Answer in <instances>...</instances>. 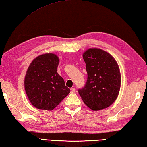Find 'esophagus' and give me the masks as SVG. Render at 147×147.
I'll use <instances>...</instances> for the list:
<instances>
[{
  "mask_svg": "<svg viewBox=\"0 0 147 147\" xmlns=\"http://www.w3.org/2000/svg\"><path fill=\"white\" fill-rule=\"evenodd\" d=\"M74 92H75V89H74V88H73V87L71 88V93H73Z\"/></svg>",
  "mask_w": 147,
  "mask_h": 147,
  "instance_id": "obj_1",
  "label": "esophagus"
}]
</instances>
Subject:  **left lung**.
I'll list each match as a JSON object with an SVG mask.
<instances>
[{"mask_svg":"<svg viewBox=\"0 0 147 147\" xmlns=\"http://www.w3.org/2000/svg\"><path fill=\"white\" fill-rule=\"evenodd\" d=\"M87 80L78 90L84 103L92 111L111 105L118 96L121 73L118 63L109 53L99 48H89L83 53Z\"/></svg>","mask_w":147,"mask_h":147,"instance_id":"obj_1","label":"left lung"}]
</instances>
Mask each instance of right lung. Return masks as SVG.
Here are the masks:
<instances>
[{
    "label": "right lung",
    "mask_w": 147,
    "mask_h": 147,
    "mask_svg": "<svg viewBox=\"0 0 147 147\" xmlns=\"http://www.w3.org/2000/svg\"><path fill=\"white\" fill-rule=\"evenodd\" d=\"M59 58L54 53L39 55L29 65L24 79L25 91L34 107L51 111L70 93L57 73Z\"/></svg>",
    "instance_id": "1"
}]
</instances>
